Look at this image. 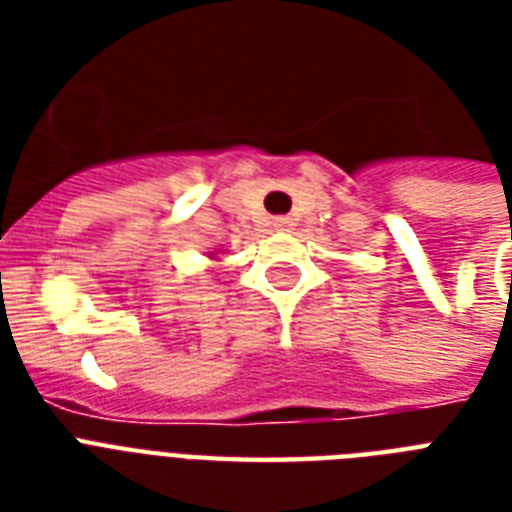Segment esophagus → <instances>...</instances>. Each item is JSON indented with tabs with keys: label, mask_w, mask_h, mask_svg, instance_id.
I'll return each instance as SVG.
<instances>
[{
	"label": "esophagus",
	"mask_w": 512,
	"mask_h": 512,
	"mask_svg": "<svg viewBox=\"0 0 512 512\" xmlns=\"http://www.w3.org/2000/svg\"><path fill=\"white\" fill-rule=\"evenodd\" d=\"M292 220H289V217H276V220H273V231H281V233H287V231H292Z\"/></svg>",
	"instance_id": "obj_1"
}]
</instances>
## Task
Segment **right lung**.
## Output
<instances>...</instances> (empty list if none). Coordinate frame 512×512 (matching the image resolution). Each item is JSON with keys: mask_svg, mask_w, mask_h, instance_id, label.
Masks as SVG:
<instances>
[{"mask_svg": "<svg viewBox=\"0 0 512 512\" xmlns=\"http://www.w3.org/2000/svg\"><path fill=\"white\" fill-rule=\"evenodd\" d=\"M209 257H212V260H217V257H215V252H209Z\"/></svg>", "mask_w": 512, "mask_h": 512, "instance_id": "obj_1", "label": "right lung"}]
</instances>
